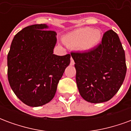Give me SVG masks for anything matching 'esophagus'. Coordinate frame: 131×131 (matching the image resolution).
Listing matches in <instances>:
<instances>
[{
    "label": "esophagus",
    "mask_w": 131,
    "mask_h": 131,
    "mask_svg": "<svg viewBox=\"0 0 131 131\" xmlns=\"http://www.w3.org/2000/svg\"><path fill=\"white\" fill-rule=\"evenodd\" d=\"M74 64H75V63H74V60H73V59H72V58L71 57V62H70V64H71V65H74Z\"/></svg>",
    "instance_id": "obj_1"
}]
</instances>
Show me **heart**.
Returning <instances> with one entry per match:
<instances>
[{
	"label": "heart",
	"mask_w": 131,
	"mask_h": 131,
	"mask_svg": "<svg viewBox=\"0 0 131 131\" xmlns=\"http://www.w3.org/2000/svg\"><path fill=\"white\" fill-rule=\"evenodd\" d=\"M100 39V30L93 29L91 27H81L67 34L63 40L68 47L87 52L94 48Z\"/></svg>",
	"instance_id": "1"
}]
</instances>
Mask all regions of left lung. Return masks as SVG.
Returning <instances> with one entry per match:
<instances>
[{"mask_svg": "<svg viewBox=\"0 0 131 131\" xmlns=\"http://www.w3.org/2000/svg\"><path fill=\"white\" fill-rule=\"evenodd\" d=\"M81 96L91 103L112 99L121 88L126 74L125 52L116 33H104L101 43L90 51L71 52Z\"/></svg>", "mask_w": 131, "mask_h": 131, "instance_id": "1", "label": "left lung"}]
</instances>
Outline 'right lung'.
<instances>
[{
	"label": "right lung",
	"mask_w": 131,
	"mask_h": 131,
	"mask_svg": "<svg viewBox=\"0 0 131 131\" xmlns=\"http://www.w3.org/2000/svg\"><path fill=\"white\" fill-rule=\"evenodd\" d=\"M45 24L24 28L15 36L7 54V77L22 102L40 107L51 101L71 54H53L57 34Z\"/></svg>",
	"instance_id": "right-lung-1"
}]
</instances>
